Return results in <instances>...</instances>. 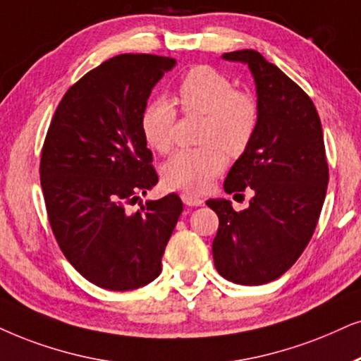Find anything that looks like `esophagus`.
Returning <instances> with one entry per match:
<instances>
[{
  "label": "esophagus",
  "instance_id": "34e87169",
  "mask_svg": "<svg viewBox=\"0 0 361 361\" xmlns=\"http://www.w3.org/2000/svg\"><path fill=\"white\" fill-rule=\"evenodd\" d=\"M181 200H183V203L186 207H203L204 202L202 198H198V196L191 195V193H181Z\"/></svg>",
  "mask_w": 361,
  "mask_h": 361
}]
</instances>
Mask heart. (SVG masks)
<instances>
[{"label":"heart","instance_id":"obj_1","mask_svg":"<svg viewBox=\"0 0 361 361\" xmlns=\"http://www.w3.org/2000/svg\"><path fill=\"white\" fill-rule=\"evenodd\" d=\"M178 103L183 113L204 115L200 136L204 143L178 149L163 165V180L170 188L200 193L223 171L226 153L238 157L250 147L259 121L258 104L212 66H195L186 73L178 85ZM175 121L176 109L168 99L157 98L145 104L141 133L154 152H170Z\"/></svg>","mask_w":361,"mask_h":361}]
</instances>
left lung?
I'll return each instance as SVG.
<instances>
[{
    "mask_svg": "<svg viewBox=\"0 0 361 361\" xmlns=\"http://www.w3.org/2000/svg\"><path fill=\"white\" fill-rule=\"evenodd\" d=\"M248 65L257 85L255 138L228 171V195L252 191L243 212L208 200L218 214L214 268L228 281L263 285L293 264L312 240L328 185L322 121L305 91L255 49L223 54Z\"/></svg>",
    "mask_w": 361,
    "mask_h": 361,
    "instance_id": "obj_1",
    "label": "left lung"
}]
</instances>
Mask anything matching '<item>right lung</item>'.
<instances>
[{
  "mask_svg": "<svg viewBox=\"0 0 361 361\" xmlns=\"http://www.w3.org/2000/svg\"><path fill=\"white\" fill-rule=\"evenodd\" d=\"M175 65L157 54L109 58L66 91L48 128L39 176L49 225L68 262L104 290L152 283L183 212L175 193L126 209L158 183L140 118Z\"/></svg>",
  "mask_w": 361,
  "mask_h": 361,
  "instance_id": "add662e5",
  "label": "right lung"
}]
</instances>
